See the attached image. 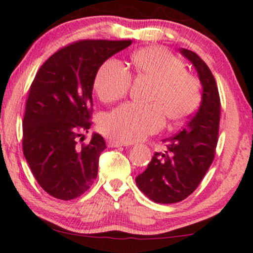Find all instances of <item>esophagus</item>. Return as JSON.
Returning <instances> with one entry per match:
<instances>
[{
  "mask_svg": "<svg viewBox=\"0 0 253 253\" xmlns=\"http://www.w3.org/2000/svg\"><path fill=\"white\" fill-rule=\"evenodd\" d=\"M108 145L111 148H119V147H128V143H125V142H120L117 140H109L108 141Z\"/></svg>",
  "mask_w": 253,
  "mask_h": 253,
  "instance_id": "obj_1",
  "label": "esophagus"
}]
</instances>
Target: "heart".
Instances as JSON below:
<instances>
[{
	"mask_svg": "<svg viewBox=\"0 0 253 253\" xmlns=\"http://www.w3.org/2000/svg\"><path fill=\"white\" fill-rule=\"evenodd\" d=\"M135 76L152 83L147 106L125 104L99 120V129L113 140L130 143L158 131L165 116L180 122L190 116L199 103L196 78L184 71L176 56L159 47L141 49L131 56ZM130 76L123 64L106 60L94 79V89L104 103L119 101L127 94Z\"/></svg>",
	"mask_w": 253,
	"mask_h": 253,
	"instance_id": "b5f03b06",
	"label": "heart"
}]
</instances>
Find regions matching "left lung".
Instances as JSON below:
<instances>
[{
	"mask_svg": "<svg viewBox=\"0 0 253 253\" xmlns=\"http://www.w3.org/2000/svg\"><path fill=\"white\" fill-rule=\"evenodd\" d=\"M181 55L197 71L203 91L196 113L175 136L166 138V151L156 152L136 184L155 203L172 204L187 198L201 183L214 159L220 123V97L214 77L194 51Z\"/></svg>",
	"mask_w": 253,
	"mask_h": 253,
	"instance_id": "8db88e82",
	"label": "left lung"
}]
</instances>
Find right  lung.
<instances>
[{
  "mask_svg": "<svg viewBox=\"0 0 253 253\" xmlns=\"http://www.w3.org/2000/svg\"><path fill=\"white\" fill-rule=\"evenodd\" d=\"M130 40H84L59 49L45 60L33 83L23 120V151L38 183L50 196L70 201L89 189L98 158L106 148L92 133V88L102 64Z\"/></svg>",
  "mask_w": 253,
  "mask_h": 253,
  "instance_id": "1",
  "label": "right lung"
}]
</instances>
